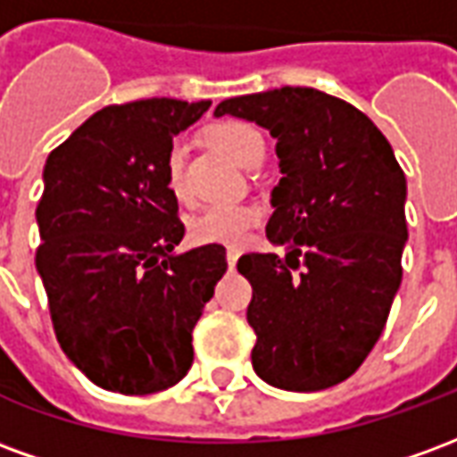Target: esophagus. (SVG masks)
<instances>
[{
  "label": "esophagus",
  "instance_id": "obj_1",
  "mask_svg": "<svg viewBox=\"0 0 457 457\" xmlns=\"http://www.w3.org/2000/svg\"><path fill=\"white\" fill-rule=\"evenodd\" d=\"M239 259V252L237 249H228V267L235 269V264H237Z\"/></svg>",
  "mask_w": 457,
  "mask_h": 457
}]
</instances>
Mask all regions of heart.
Here are the masks:
<instances>
[{"instance_id": "1", "label": "heart", "mask_w": 457, "mask_h": 457, "mask_svg": "<svg viewBox=\"0 0 457 457\" xmlns=\"http://www.w3.org/2000/svg\"><path fill=\"white\" fill-rule=\"evenodd\" d=\"M208 141L239 166H249L259 154H264V137L245 121L229 120L212 124L208 129ZM183 161H186L183 146L173 144L166 154L163 179H166V188L176 200H186V195H188L186 179H183ZM259 220H262V210L257 205L215 203V205L200 210L198 215L190 220L188 237L195 245L237 249L247 242L249 232Z\"/></svg>"}]
</instances>
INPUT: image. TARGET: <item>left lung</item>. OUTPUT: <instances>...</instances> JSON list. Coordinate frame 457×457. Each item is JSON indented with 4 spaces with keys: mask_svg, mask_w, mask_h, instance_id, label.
Returning <instances> with one entry per match:
<instances>
[{
    "mask_svg": "<svg viewBox=\"0 0 457 457\" xmlns=\"http://www.w3.org/2000/svg\"><path fill=\"white\" fill-rule=\"evenodd\" d=\"M222 114L269 129L281 170L267 237L287 257L237 262L252 284V367L287 392L328 389L372 353L402 284L403 170L367 114L313 87L229 97Z\"/></svg>",
    "mask_w": 457,
    "mask_h": 457,
    "instance_id": "left-lung-1",
    "label": "left lung"
}]
</instances>
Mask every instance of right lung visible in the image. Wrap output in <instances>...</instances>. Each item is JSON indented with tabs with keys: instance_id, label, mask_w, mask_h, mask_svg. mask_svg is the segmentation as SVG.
Returning a JSON list of instances; mask_svg holds the SVG:
<instances>
[{
	"instance_id": "1",
	"label": "right lung",
	"mask_w": 457,
	"mask_h": 457,
	"mask_svg": "<svg viewBox=\"0 0 457 457\" xmlns=\"http://www.w3.org/2000/svg\"><path fill=\"white\" fill-rule=\"evenodd\" d=\"M208 107L170 97L103 107L46 159L36 269L63 353L107 392L179 384L228 271L225 247L173 252L186 228L163 179L173 137Z\"/></svg>"
}]
</instances>
